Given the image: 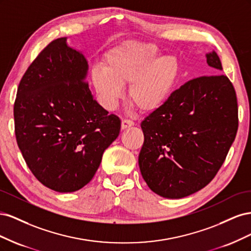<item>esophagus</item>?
<instances>
[{
  "label": "esophagus",
  "mask_w": 251,
  "mask_h": 251,
  "mask_svg": "<svg viewBox=\"0 0 251 251\" xmlns=\"http://www.w3.org/2000/svg\"><path fill=\"white\" fill-rule=\"evenodd\" d=\"M134 126V123L132 120H127V119H124L121 121V130H126V128H128Z\"/></svg>",
  "instance_id": "1"
}]
</instances>
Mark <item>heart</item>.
<instances>
[{"instance_id":"obj_1","label":"heart","mask_w":251,"mask_h":251,"mask_svg":"<svg viewBox=\"0 0 251 251\" xmlns=\"http://www.w3.org/2000/svg\"><path fill=\"white\" fill-rule=\"evenodd\" d=\"M156 45L128 42L111 49L104 66L91 70L92 85L108 109H114L128 86L127 100L140 112L151 113L168 101L176 87L181 65L177 56L163 55Z\"/></svg>"}]
</instances>
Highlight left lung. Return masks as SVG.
<instances>
[{
  "instance_id": "left-lung-1",
  "label": "left lung",
  "mask_w": 251,
  "mask_h": 251,
  "mask_svg": "<svg viewBox=\"0 0 251 251\" xmlns=\"http://www.w3.org/2000/svg\"><path fill=\"white\" fill-rule=\"evenodd\" d=\"M209 76L189 80L142 120L138 157L142 178L155 194L180 199L200 191L221 168L238 131L232 83L215 51L205 54Z\"/></svg>"
}]
</instances>
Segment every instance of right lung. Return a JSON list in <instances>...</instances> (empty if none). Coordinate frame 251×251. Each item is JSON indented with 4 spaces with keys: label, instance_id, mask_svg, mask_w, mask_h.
Returning a JSON list of instances; mask_svg holds the SVG:
<instances>
[{
    "label": "right lung",
    "instance_id": "add662e5",
    "mask_svg": "<svg viewBox=\"0 0 251 251\" xmlns=\"http://www.w3.org/2000/svg\"><path fill=\"white\" fill-rule=\"evenodd\" d=\"M88 60L67 37L51 42L23 76L14 102V130L30 171L58 193L92 180L120 119L94 100L86 82Z\"/></svg>",
    "mask_w": 251,
    "mask_h": 251
}]
</instances>
